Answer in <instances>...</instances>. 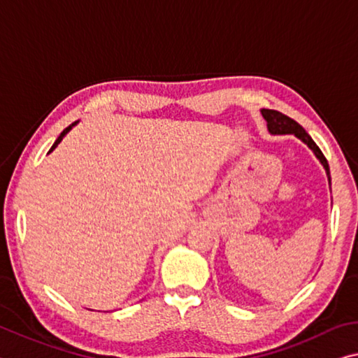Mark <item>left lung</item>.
Listing matches in <instances>:
<instances>
[{"mask_svg":"<svg viewBox=\"0 0 358 358\" xmlns=\"http://www.w3.org/2000/svg\"><path fill=\"white\" fill-rule=\"evenodd\" d=\"M261 115L266 119V122H268V130L272 135H285V134H293L294 137H298L299 140L303 141L309 146V148L314 151L315 157L319 159L322 162L323 169H325L327 172V177H328V183L331 185V177H330V167H328V162L325 156H323V152L320 151L319 146L315 145V141L310 138V135L306 132V130L299 126L296 121H293L292 117H288L285 115H282L280 111H275V110H266L263 108L261 110Z\"/></svg>","mask_w":358,"mask_h":358,"instance_id":"left-lung-1","label":"left lung"}]
</instances>
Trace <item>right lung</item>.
I'll return each instance as SVG.
<instances>
[{"label": "right lung", "instance_id": "obj_1", "mask_svg": "<svg viewBox=\"0 0 358 358\" xmlns=\"http://www.w3.org/2000/svg\"><path fill=\"white\" fill-rule=\"evenodd\" d=\"M76 124H78V121H76V122H73V124H71V126H68V127H66V129L64 130V132H62V134L59 135V138H57V140H55V143L52 145V148H50V150H49V152H50V151H54V150L57 148V145H59V143H60V141H62V140H64V137H65V135H66L68 132H70V130H71L73 127H75V126H76Z\"/></svg>", "mask_w": 358, "mask_h": 358}]
</instances>
